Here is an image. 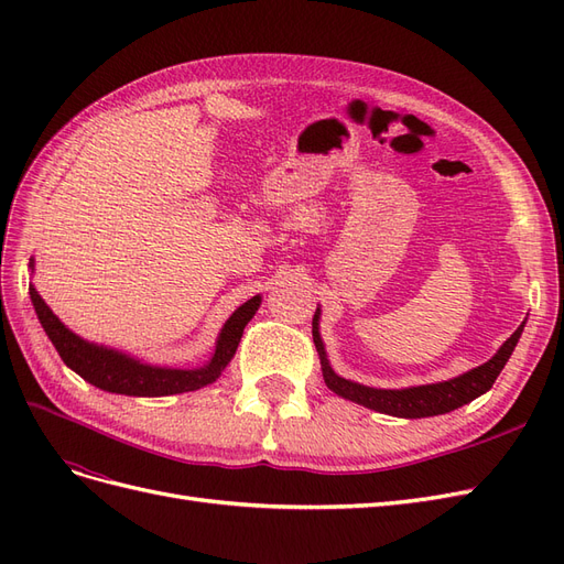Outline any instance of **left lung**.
Returning a JSON list of instances; mask_svg holds the SVG:
<instances>
[{"mask_svg":"<svg viewBox=\"0 0 564 564\" xmlns=\"http://www.w3.org/2000/svg\"><path fill=\"white\" fill-rule=\"evenodd\" d=\"M319 315L322 313L317 308L313 317V340L319 352L322 377L327 388L334 390L338 398L373 409V412L398 416V419H425V416L447 414L458 406L473 402L475 398L485 395V392L494 386V381H497L501 369L506 367L508 357L513 355L524 329V322H522L520 327L510 334V338H506V344L494 352L491 360L466 373H458V377L449 381L409 386V388H371V386H362V383L338 377V373L332 369L327 360V350H324L322 336H319Z\"/></svg>","mask_w":564,"mask_h":564,"instance_id":"8db88e82","label":"left lung"}]
</instances>
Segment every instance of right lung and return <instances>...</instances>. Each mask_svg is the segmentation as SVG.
Wrapping results in <instances>:
<instances>
[{"mask_svg":"<svg viewBox=\"0 0 564 564\" xmlns=\"http://www.w3.org/2000/svg\"><path fill=\"white\" fill-rule=\"evenodd\" d=\"M30 270H35V259H30ZM30 299L32 305H35L42 329L46 332L48 340L54 344L61 360L67 367L79 373L84 381H89L100 390L133 398L178 395V392H191L214 383L230 365L237 346H240L245 327L261 305V294L251 296L226 319L207 365L195 369H176L150 365L117 348L98 346L87 338L77 336L75 332L65 327V324L54 315V311L48 308L35 284H30Z\"/></svg>","mask_w":564,"mask_h":564,"instance_id":"obj_1","label":"right lung"}]
</instances>
